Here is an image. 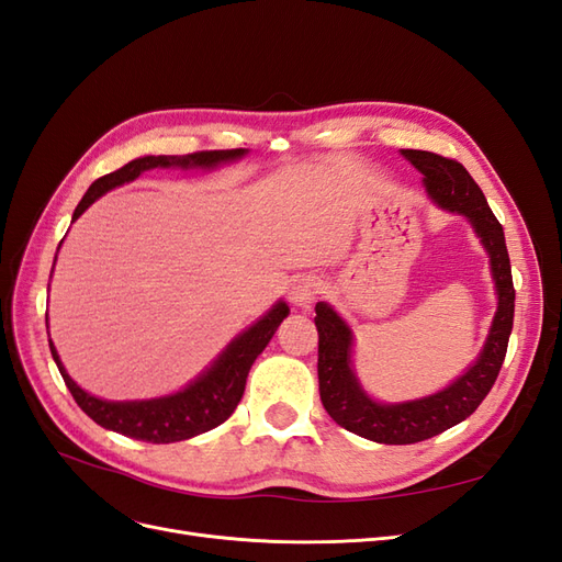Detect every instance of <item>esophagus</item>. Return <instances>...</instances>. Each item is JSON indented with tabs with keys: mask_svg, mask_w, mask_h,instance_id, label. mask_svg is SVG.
<instances>
[{
	"mask_svg": "<svg viewBox=\"0 0 562 562\" xmlns=\"http://www.w3.org/2000/svg\"><path fill=\"white\" fill-rule=\"evenodd\" d=\"M318 279L312 277V274H304L300 279L293 281L291 285V302L293 307H300V310H310L316 295H318Z\"/></svg>",
	"mask_w": 562,
	"mask_h": 562,
	"instance_id": "1",
	"label": "esophagus"
}]
</instances>
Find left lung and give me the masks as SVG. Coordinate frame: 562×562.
<instances>
[{
    "instance_id": "8db88e82",
    "label": "left lung",
    "mask_w": 562,
    "mask_h": 562,
    "mask_svg": "<svg viewBox=\"0 0 562 562\" xmlns=\"http://www.w3.org/2000/svg\"><path fill=\"white\" fill-rule=\"evenodd\" d=\"M401 155L424 176L422 182L436 206L469 220L490 258L497 312L481 353L446 389L415 401L382 403L372 398L356 378L351 361L353 333L349 323L328 302H316L314 323L318 330V391L323 407L339 427L384 446H411L443 434L464 422L483 403L504 363L516 307L504 229L490 211L481 187L459 161L422 149H401Z\"/></svg>"
}]
</instances>
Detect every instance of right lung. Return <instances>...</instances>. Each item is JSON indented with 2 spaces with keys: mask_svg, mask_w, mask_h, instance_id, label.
I'll return each mask as SVG.
<instances>
[{
  "mask_svg": "<svg viewBox=\"0 0 562 562\" xmlns=\"http://www.w3.org/2000/svg\"><path fill=\"white\" fill-rule=\"evenodd\" d=\"M246 155L248 149H213V151H194V155H182V157H171V155L138 157L119 168V171L98 178L89 187V192L81 196L79 206L72 213V223L91 206L93 201L114 190V187L133 182L140 173L151 171V168H180V171H194V168H199V171H213V168L239 161ZM288 314H291V310H288V304L283 300L274 302V307L255 321L252 326H248L244 333L236 335L232 342L217 353V359H213V363L206 370H201L190 384H184L180 391H176V394L159 396V398H143V401L98 398L89 394V391H83L70 375H67V370L50 339H48V347L77 405L95 424L135 440H147V443H176V440L192 438L220 427V424L236 411V405H239L244 396L250 366L265 351L269 339L274 337L277 328L281 326V321ZM46 330H48V318H46Z\"/></svg>",
  "mask_w": 562,
  "mask_h": 562,
  "instance_id": "add662e5",
  "label": "right lung"
}]
</instances>
